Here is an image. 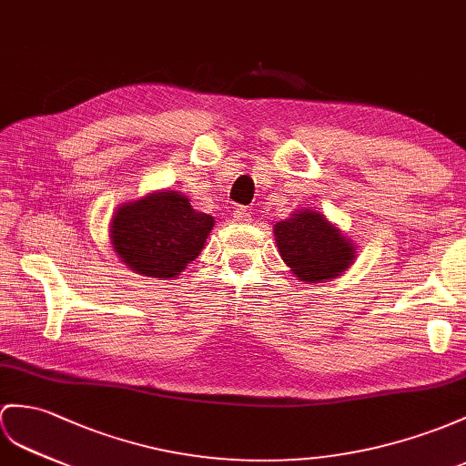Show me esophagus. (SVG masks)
<instances>
[{
  "mask_svg": "<svg viewBox=\"0 0 466 466\" xmlns=\"http://www.w3.org/2000/svg\"><path fill=\"white\" fill-rule=\"evenodd\" d=\"M233 219L239 221V223H248V221H251V211H248L247 208H237L233 211Z\"/></svg>",
  "mask_w": 466,
  "mask_h": 466,
  "instance_id": "1",
  "label": "esophagus"
}]
</instances>
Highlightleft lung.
Masks as SVG:
<instances>
[{
	"label": "left lung",
	"mask_w": 466,
	"mask_h": 466,
	"mask_svg": "<svg viewBox=\"0 0 466 466\" xmlns=\"http://www.w3.org/2000/svg\"><path fill=\"white\" fill-rule=\"evenodd\" d=\"M282 260L304 282L338 277L354 260V247L320 213L302 209L275 225Z\"/></svg>",
	"instance_id": "1"
}]
</instances>
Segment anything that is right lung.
Segmentation results:
<instances>
[{"label": "right lung", "instance_id": "1", "mask_svg": "<svg viewBox=\"0 0 466 466\" xmlns=\"http://www.w3.org/2000/svg\"><path fill=\"white\" fill-rule=\"evenodd\" d=\"M211 229V215L196 211L186 196L157 191L116 211L110 239L132 270L172 279L198 258Z\"/></svg>", "mask_w": 466, "mask_h": 466}]
</instances>
